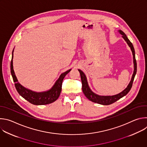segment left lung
Returning a JSON list of instances; mask_svg holds the SVG:
<instances>
[{
  "label": "left lung",
  "instance_id": "1",
  "mask_svg": "<svg viewBox=\"0 0 147 147\" xmlns=\"http://www.w3.org/2000/svg\"><path fill=\"white\" fill-rule=\"evenodd\" d=\"M119 33L122 35L123 38L125 40V41L126 42L129 47L130 48L133 55V63H134V72L131 77V80L127 88L124 89L122 92L120 93L112 95V96H100L98 95L94 92H93L90 88L88 86V84L87 80V77L85 75V74L81 70L78 69V71L80 73V76H81V80L82 82V90L83 91V93L91 101L97 103L100 105H111L115 102H116L117 100L120 99L125 95H127L128 92L130 91L133 85V82L135 77V76L137 73V63H136V57H135V51L134 48L133 47V45L132 43L130 41V40L128 39L126 35H125L121 30H119L118 31Z\"/></svg>",
  "mask_w": 147,
  "mask_h": 147
}]
</instances>
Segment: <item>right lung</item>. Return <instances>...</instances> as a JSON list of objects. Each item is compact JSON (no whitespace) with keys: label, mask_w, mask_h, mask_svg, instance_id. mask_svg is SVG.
<instances>
[{"label":"right lung","mask_w":147,"mask_h":147,"mask_svg":"<svg viewBox=\"0 0 147 147\" xmlns=\"http://www.w3.org/2000/svg\"><path fill=\"white\" fill-rule=\"evenodd\" d=\"M13 52L14 49L12 52V57L10 63V70H11V74L13 79V81L15 82L14 85L16 88L18 92V94L26 99L27 101L30 102L33 105H47L51 103L57 99L59 97L61 91V86H62V82L63 80L65 77L68 74L70 71L71 69L65 71V73L61 74L59 78L55 82V84L53 87L48 91H44V92H36L32 91L30 90H28L23 86H22L18 82L17 78L15 75L14 69H13Z\"/></svg>","instance_id":"add662e5"}]
</instances>
